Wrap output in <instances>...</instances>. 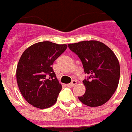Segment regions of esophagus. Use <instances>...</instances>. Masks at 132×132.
<instances>
[{"label":"esophagus","mask_w":132,"mask_h":132,"mask_svg":"<svg viewBox=\"0 0 132 132\" xmlns=\"http://www.w3.org/2000/svg\"><path fill=\"white\" fill-rule=\"evenodd\" d=\"M77 85V81L76 80H73V81H71L70 84H69V85H67V86L69 87H73L74 85Z\"/></svg>","instance_id":"34e87169"}]
</instances>
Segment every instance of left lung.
Here are the masks:
<instances>
[{
	"label": "left lung",
	"instance_id": "obj_1",
	"mask_svg": "<svg viewBox=\"0 0 132 132\" xmlns=\"http://www.w3.org/2000/svg\"><path fill=\"white\" fill-rule=\"evenodd\" d=\"M68 46L80 59L87 74L83 81L86 91L78 97L79 100L89 107L105 103L116 90L120 78V65L114 53L96 40L81 41Z\"/></svg>",
	"mask_w": 132,
	"mask_h": 132
}]
</instances>
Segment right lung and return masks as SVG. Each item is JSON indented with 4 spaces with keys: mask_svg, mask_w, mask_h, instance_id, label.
I'll list each match as a JSON object with an SVG mask.
<instances>
[{
    "mask_svg": "<svg viewBox=\"0 0 132 132\" xmlns=\"http://www.w3.org/2000/svg\"><path fill=\"white\" fill-rule=\"evenodd\" d=\"M66 48V44L45 41L32 45L21 55L17 65V84L22 96L34 107L47 108L57 101L62 87L52 65Z\"/></svg>",
    "mask_w": 132,
    "mask_h": 132,
    "instance_id": "obj_1",
    "label": "right lung"
}]
</instances>
